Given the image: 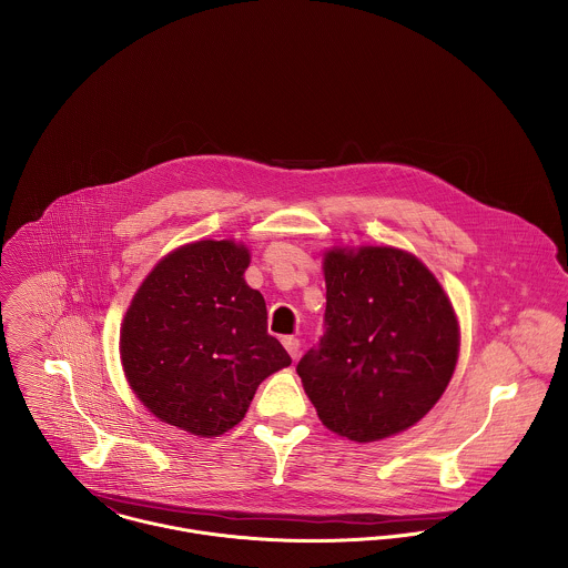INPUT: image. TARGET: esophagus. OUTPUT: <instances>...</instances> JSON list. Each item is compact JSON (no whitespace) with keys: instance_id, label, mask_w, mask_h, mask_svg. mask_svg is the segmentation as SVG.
Segmentation results:
<instances>
[{"instance_id":"esophagus-1","label":"esophagus","mask_w":568,"mask_h":568,"mask_svg":"<svg viewBox=\"0 0 568 568\" xmlns=\"http://www.w3.org/2000/svg\"><path fill=\"white\" fill-rule=\"evenodd\" d=\"M282 343H284V347H286V352L291 354V358L295 361V358L300 356V338H295V336H284Z\"/></svg>"}]
</instances>
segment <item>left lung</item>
Returning a JSON list of instances; mask_svg holds the SVG:
<instances>
[{
  "mask_svg": "<svg viewBox=\"0 0 568 568\" xmlns=\"http://www.w3.org/2000/svg\"><path fill=\"white\" fill-rule=\"evenodd\" d=\"M325 334L297 365L332 433L358 444L417 424L444 396L462 329L433 271L389 244L324 253Z\"/></svg>",
  "mask_w": 568,
  "mask_h": 568,
  "instance_id": "1",
  "label": "left lung"
}]
</instances>
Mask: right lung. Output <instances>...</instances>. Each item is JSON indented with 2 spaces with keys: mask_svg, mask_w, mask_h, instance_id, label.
I'll return each instance as SVG.
<instances>
[{
  "mask_svg": "<svg viewBox=\"0 0 568 568\" xmlns=\"http://www.w3.org/2000/svg\"><path fill=\"white\" fill-rule=\"evenodd\" d=\"M248 246L232 239L172 248L120 325L129 387L158 419L196 437L234 428L257 385L291 365L266 332V304L244 282Z\"/></svg>",
  "mask_w": 568,
  "mask_h": 568,
  "instance_id": "obj_1",
  "label": "right lung"
}]
</instances>
